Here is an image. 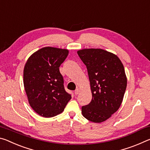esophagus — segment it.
Masks as SVG:
<instances>
[{
  "label": "esophagus",
  "instance_id": "34e87169",
  "mask_svg": "<svg viewBox=\"0 0 150 150\" xmlns=\"http://www.w3.org/2000/svg\"><path fill=\"white\" fill-rule=\"evenodd\" d=\"M79 92H80V90H79V89H76L75 90V91H74V94H76V95H78V94H79Z\"/></svg>",
  "mask_w": 150,
  "mask_h": 150
}]
</instances>
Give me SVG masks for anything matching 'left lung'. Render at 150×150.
<instances>
[{
    "label": "left lung",
    "instance_id": "left-lung-1",
    "mask_svg": "<svg viewBox=\"0 0 150 150\" xmlns=\"http://www.w3.org/2000/svg\"><path fill=\"white\" fill-rule=\"evenodd\" d=\"M78 54L86 66L92 99L83 105V116L94 123L104 122L121 105L127 86L123 64L116 55L100 48L82 49Z\"/></svg>",
    "mask_w": 150,
    "mask_h": 150
}]
</instances>
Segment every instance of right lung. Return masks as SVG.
Listing matches in <instances>:
<instances>
[{
    "label": "right lung",
    "mask_w": 150,
    "mask_h": 150,
    "mask_svg": "<svg viewBox=\"0 0 150 150\" xmlns=\"http://www.w3.org/2000/svg\"><path fill=\"white\" fill-rule=\"evenodd\" d=\"M68 50L45 47L33 54L24 68V86L29 104L40 116L51 117L62 113L71 95L66 92L59 67Z\"/></svg>",
    "instance_id": "obj_1"
}]
</instances>
